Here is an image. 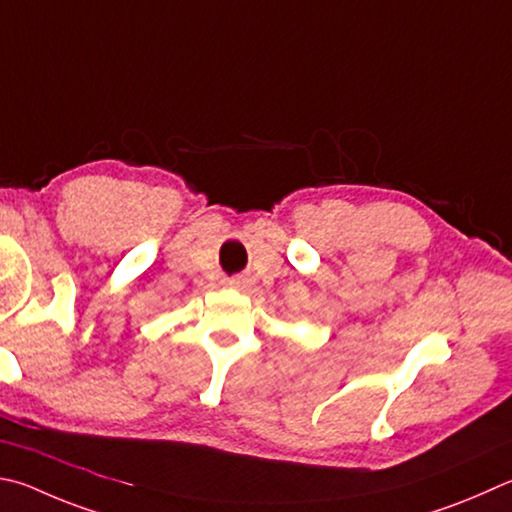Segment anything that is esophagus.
<instances>
[{"instance_id": "obj_1", "label": "esophagus", "mask_w": 512, "mask_h": 512, "mask_svg": "<svg viewBox=\"0 0 512 512\" xmlns=\"http://www.w3.org/2000/svg\"><path fill=\"white\" fill-rule=\"evenodd\" d=\"M228 286L230 288H246L248 286V277H244V275L232 277V280H228Z\"/></svg>"}]
</instances>
